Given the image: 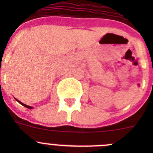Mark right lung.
<instances>
[{
    "label": "right lung",
    "instance_id": "add662e5",
    "mask_svg": "<svg viewBox=\"0 0 153 153\" xmlns=\"http://www.w3.org/2000/svg\"><path fill=\"white\" fill-rule=\"evenodd\" d=\"M16 101H18V102H19L20 104H21V105H23V106H25V107H27V108H28V109H32V106H28V105H27V104H23L22 102H21V101H18V100L16 99Z\"/></svg>",
    "mask_w": 153,
    "mask_h": 153
}]
</instances>
